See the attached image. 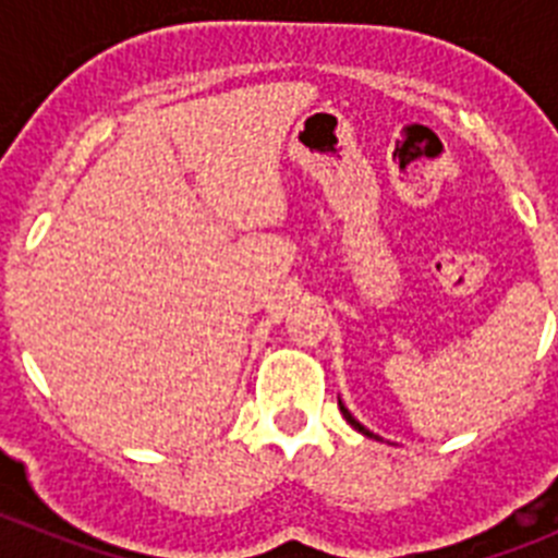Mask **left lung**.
I'll use <instances>...</instances> for the list:
<instances>
[{
  "instance_id": "1",
  "label": "left lung",
  "mask_w": 558,
  "mask_h": 558,
  "mask_svg": "<svg viewBox=\"0 0 558 558\" xmlns=\"http://www.w3.org/2000/svg\"><path fill=\"white\" fill-rule=\"evenodd\" d=\"M338 408H340V413H343V418H347V422H349V425H352V427H354V430H357V433H363V436H368V438H379V436H374V433H372V430H366V427L360 425L357 418H354V416H352V413H349V408H347V405H343V402H340V399H338Z\"/></svg>"
}]
</instances>
